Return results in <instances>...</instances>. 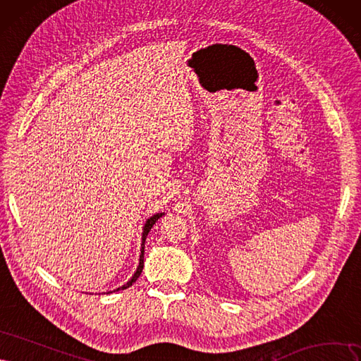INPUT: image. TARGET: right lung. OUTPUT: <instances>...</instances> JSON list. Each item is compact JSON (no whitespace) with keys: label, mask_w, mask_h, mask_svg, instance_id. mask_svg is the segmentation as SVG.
<instances>
[{"label":"right lung","mask_w":361,"mask_h":361,"mask_svg":"<svg viewBox=\"0 0 361 361\" xmlns=\"http://www.w3.org/2000/svg\"><path fill=\"white\" fill-rule=\"evenodd\" d=\"M165 213H157V214H154V216H151L147 222H145V225H144V231H142V244H141V257H139V265H137V269H136V271H135V274L132 276V279L127 283H124L123 286H120V288H117V289H114V293L115 290H120V289H126V288H129V286H132V283H135L136 281H137V277L141 276V273H142V269H144V244H145V238H147V235H148V232L151 231V228H153V225L157 222V220L164 216Z\"/></svg>","instance_id":"add662e5"}]
</instances>
